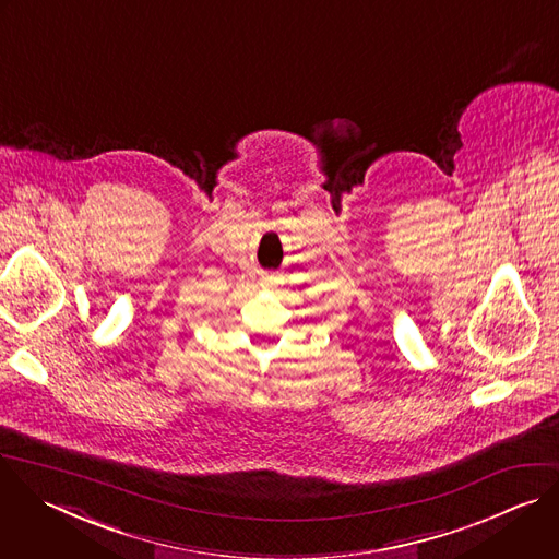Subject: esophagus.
Listing matches in <instances>:
<instances>
[{"mask_svg": "<svg viewBox=\"0 0 559 559\" xmlns=\"http://www.w3.org/2000/svg\"><path fill=\"white\" fill-rule=\"evenodd\" d=\"M264 282H271V277H264Z\"/></svg>", "mask_w": 559, "mask_h": 559, "instance_id": "34e87169", "label": "esophagus"}]
</instances>
